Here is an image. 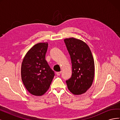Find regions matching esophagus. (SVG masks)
I'll use <instances>...</instances> for the list:
<instances>
[{
    "instance_id": "esophagus-1",
    "label": "esophagus",
    "mask_w": 120,
    "mask_h": 120,
    "mask_svg": "<svg viewBox=\"0 0 120 120\" xmlns=\"http://www.w3.org/2000/svg\"><path fill=\"white\" fill-rule=\"evenodd\" d=\"M61 71H59V72H56V75H60V74H61Z\"/></svg>"
}]
</instances>
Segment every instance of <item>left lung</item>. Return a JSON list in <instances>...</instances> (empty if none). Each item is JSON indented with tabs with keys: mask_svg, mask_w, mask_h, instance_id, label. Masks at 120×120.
Returning a JSON list of instances; mask_svg holds the SVG:
<instances>
[{
	"mask_svg": "<svg viewBox=\"0 0 120 120\" xmlns=\"http://www.w3.org/2000/svg\"><path fill=\"white\" fill-rule=\"evenodd\" d=\"M64 42L70 55L71 78L66 81L68 88L74 95L86 93L91 86L95 75V63L89 46L81 39L65 38Z\"/></svg>",
	"mask_w": 120,
	"mask_h": 120,
	"instance_id": "8db88e82",
	"label": "left lung"
}]
</instances>
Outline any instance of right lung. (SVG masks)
<instances>
[{"mask_svg":"<svg viewBox=\"0 0 120 120\" xmlns=\"http://www.w3.org/2000/svg\"><path fill=\"white\" fill-rule=\"evenodd\" d=\"M48 42L35 45L25 54L21 64V79L31 94L41 96L47 92L54 76V71L46 61Z\"/></svg>","mask_w":120,"mask_h":120,"instance_id":"right-lung-1","label":"right lung"}]
</instances>
